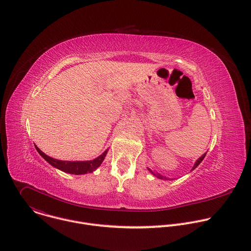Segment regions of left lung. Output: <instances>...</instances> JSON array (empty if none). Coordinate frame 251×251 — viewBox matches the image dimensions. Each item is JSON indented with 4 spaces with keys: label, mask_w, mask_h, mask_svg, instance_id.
I'll list each match as a JSON object with an SVG mask.
<instances>
[{
    "label": "left lung",
    "mask_w": 251,
    "mask_h": 251,
    "mask_svg": "<svg viewBox=\"0 0 251 251\" xmlns=\"http://www.w3.org/2000/svg\"><path fill=\"white\" fill-rule=\"evenodd\" d=\"M205 155H206V153H204V154H203V155H202L201 158H199V159H198V161L195 163V166H194L193 170H194V169H196V168H197V167H198V166H199V165L201 163V161L203 160V158L205 157ZM148 170H149V171H150V172H151V173H152V174H153L155 176H157L158 178H161V180H168V177H166V176H164L160 175L159 173H154V172H153L151 169H149V168H148Z\"/></svg>",
    "instance_id": "8db88e82"
}]
</instances>
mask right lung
I'll use <instances>...</instances> for the list:
<instances>
[{
    "label": "right lung",
    "mask_w": 251,
    "mask_h": 251,
    "mask_svg": "<svg viewBox=\"0 0 251 251\" xmlns=\"http://www.w3.org/2000/svg\"><path fill=\"white\" fill-rule=\"evenodd\" d=\"M35 149L39 152V154L48 162L50 163L51 166H53L54 168L65 172V173H69V174H75V175H83V174H87V173H92L93 171H95L103 162L107 151L103 152L99 157L95 158L94 160L91 161H60V160H56L53 159L48 155H46L43 151H41L37 146H35Z\"/></svg>",
    "instance_id": "obj_1"
}]
</instances>
